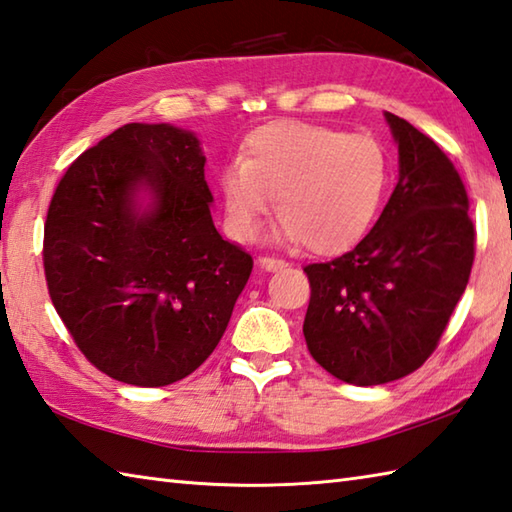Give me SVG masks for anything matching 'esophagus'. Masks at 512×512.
Segmentation results:
<instances>
[{"label":"esophagus","mask_w":512,"mask_h":512,"mask_svg":"<svg viewBox=\"0 0 512 512\" xmlns=\"http://www.w3.org/2000/svg\"><path fill=\"white\" fill-rule=\"evenodd\" d=\"M257 264L259 266H262L264 270H268V273H270V270H279V268H284L286 266V262H284V259H277V257H259L257 259Z\"/></svg>","instance_id":"34e87169"}]
</instances>
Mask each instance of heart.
I'll return each mask as SVG.
<instances>
[{"instance_id":"heart-1","label":"heart","mask_w":512,"mask_h":512,"mask_svg":"<svg viewBox=\"0 0 512 512\" xmlns=\"http://www.w3.org/2000/svg\"><path fill=\"white\" fill-rule=\"evenodd\" d=\"M388 182L390 159L375 137L286 119L246 137L242 162L219 175V193L233 237H253L275 197L277 235L330 255L368 233Z\"/></svg>"}]
</instances>
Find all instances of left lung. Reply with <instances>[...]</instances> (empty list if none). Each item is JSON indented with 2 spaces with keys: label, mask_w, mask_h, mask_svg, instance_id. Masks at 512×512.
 <instances>
[{
  "label": "left lung",
  "mask_w": 512,
  "mask_h": 512,
  "mask_svg": "<svg viewBox=\"0 0 512 512\" xmlns=\"http://www.w3.org/2000/svg\"><path fill=\"white\" fill-rule=\"evenodd\" d=\"M399 179L373 230L353 250L308 264L306 346L330 375L355 386L395 382L437 348L475 259L468 195L433 139L384 113Z\"/></svg>",
  "instance_id": "1"
}]
</instances>
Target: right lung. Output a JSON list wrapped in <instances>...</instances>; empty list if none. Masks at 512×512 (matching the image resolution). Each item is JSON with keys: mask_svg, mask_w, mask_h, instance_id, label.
<instances>
[{"mask_svg": "<svg viewBox=\"0 0 512 512\" xmlns=\"http://www.w3.org/2000/svg\"><path fill=\"white\" fill-rule=\"evenodd\" d=\"M204 164L190 130L126 124L68 166L50 202V299L117 382L168 386L202 366L253 270L217 233Z\"/></svg>", "mask_w": 512, "mask_h": 512, "instance_id": "right-lung-1", "label": "right lung"}]
</instances>
